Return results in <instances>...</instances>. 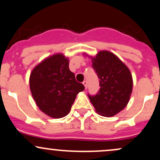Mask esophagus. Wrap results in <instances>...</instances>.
Listing matches in <instances>:
<instances>
[{"instance_id": "34e87169", "label": "esophagus", "mask_w": 160, "mask_h": 160, "mask_svg": "<svg viewBox=\"0 0 160 160\" xmlns=\"http://www.w3.org/2000/svg\"><path fill=\"white\" fill-rule=\"evenodd\" d=\"M82 84H83L84 86H85V89H87V87H88L87 81H86V80H84V81L82 82Z\"/></svg>"}]
</instances>
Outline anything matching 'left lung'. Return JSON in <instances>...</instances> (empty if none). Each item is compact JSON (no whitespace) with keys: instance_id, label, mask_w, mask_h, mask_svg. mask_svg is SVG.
Masks as SVG:
<instances>
[{"instance_id":"obj_1","label":"left lung","mask_w":160,"mask_h":160,"mask_svg":"<svg viewBox=\"0 0 160 160\" xmlns=\"http://www.w3.org/2000/svg\"><path fill=\"white\" fill-rule=\"evenodd\" d=\"M92 59V66L100 80V89L96 95L88 96L97 113L113 117L129 101L132 91V74L125 64L108 51H101Z\"/></svg>"}]
</instances>
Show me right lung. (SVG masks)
<instances>
[{"label":"right lung","mask_w":160,"mask_h":160,"mask_svg":"<svg viewBox=\"0 0 160 160\" xmlns=\"http://www.w3.org/2000/svg\"><path fill=\"white\" fill-rule=\"evenodd\" d=\"M30 89L40 111L53 118L69 113L77 95L85 87L78 82L63 55L56 54L37 65L30 76Z\"/></svg>","instance_id":"add662e5"}]
</instances>
